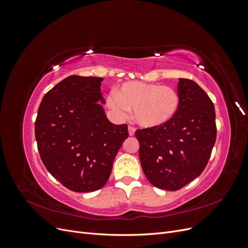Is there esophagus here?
<instances>
[{
    "label": "esophagus",
    "mask_w": 248,
    "mask_h": 248,
    "mask_svg": "<svg viewBox=\"0 0 248 248\" xmlns=\"http://www.w3.org/2000/svg\"><path fill=\"white\" fill-rule=\"evenodd\" d=\"M128 132H129V136H134V132H136V128H134L133 126H128Z\"/></svg>",
    "instance_id": "obj_1"
}]
</instances>
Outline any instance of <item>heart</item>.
Listing matches in <instances>:
<instances>
[{
	"label": "heart",
	"instance_id": "heart-1",
	"mask_svg": "<svg viewBox=\"0 0 248 248\" xmlns=\"http://www.w3.org/2000/svg\"><path fill=\"white\" fill-rule=\"evenodd\" d=\"M176 90L161 84L127 81L108 97V107L119 118L133 109L136 121L146 128H158L170 123L180 108Z\"/></svg>",
	"mask_w": 248,
	"mask_h": 248
}]
</instances>
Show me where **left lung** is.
<instances>
[{
    "label": "left lung",
    "mask_w": 248,
    "mask_h": 248,
    "mask_svg": "<svg viewBox=\"0 0 248 248\" xmlns=\"http://www.w3.org/2000/svg\"><path fill=\"white\" fill-rule=\"evenodd\" d=\"M180 108L170 123L138 129L140 160L149 182L175 191L205 170L216 140L215 108L196 81L179 78Z\"/></svg>",
    "instance_id": "8db88e82"
}]
</instances>
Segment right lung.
Listing matches in <instances>:
<instances>
[{
	"label": "right lung",
	"mask_w": 248,
	"mask_h": 248,
	"mask_svg": "<svg viewBox=\"0 0 248 248\" xmlns=\"http://www.w3.org/2000/svg\"><path fill=\"white\" fill-rule=\"evenodd\" d=\"M102 78L71 76L44 95L35 121L41 160L52 177L76 192L100 189L128 138L127 125L108 121Z\"/></svg>",
	"instance_id": "1"
}]
</instances>
